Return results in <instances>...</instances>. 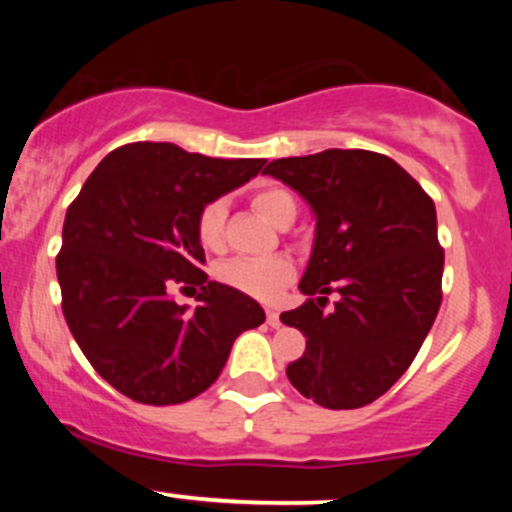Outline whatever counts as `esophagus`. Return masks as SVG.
I'll return each instance as SVG.
<instances>
[{
	"label": "esophagus",
	"mask_w": 512,
	"mask_h": 512,
	"mask_svg": "<svg viewBox=\"0 0 512 512\" xmlns=\"http://www.w3.org/2000/svg\"><path fill=\"white\" fill-rule=\"evenodd\" d=\"M267 325H269V327H279V325H281L279 313H276V310H272V308L267 310Z\"/></svg>",
	"instance_id": "obj_1"
}]
</instances>
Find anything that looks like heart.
Segmentation results:
<instances>
[{"mask_svg":"<svg viewBox=\"0 0 512 512\" xmlns=\"http://www.w3.org/2000/svg\"><path fill=\"white\" fill-rule=\"evenodd\" d=\"M252 207H255L267 221L284 226L286 221H293L296 216V197L286 190L284 185H269L257 187L252 192ZM195 236L197 243L209 252H221L226 245V207L221 199H211L197 211L195 219ZM293 276V264L289 257H260V260H250V257H236L216 267V279L221 284L231 286L240 293H248L252 298L269 301L276 293L284 289Z\"/></svg>","mask_w":512,"mask_h":512,"instance_id":"heart-1","label":"heart"}]
</instances>
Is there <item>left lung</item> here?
<instances>
[{"label":"left lung","mask_w":512,"mask_h":512,"mask_svg":"<svg viewBox=\"0 0 512 512\" xmlns=\"http://www.w3.org/2000/svg\"><path fill=\"white\" fill-rule=\"evenodd\" d=\"M264 173L301 192L317 216L301 279L308 301L281 313L305 334L286 375L320 407H366L411 366L443 301L433 199L397 161L366 149L279 158ZM332 292L340 301L327 309Z\"/></svg>","instance_id":"8db88e82"}]
</instances>
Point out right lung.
<instances>
[{"instance_id": "1", "label": "right lung", "mask_w": 512, "mask_h": 512, "mask_svg": "<svg viewBox=\"0 0 512 512\" xmlns=\"http://www.w3.org/2000/svg\"><path fill=\"white\" fill-rule=\"evenodd\" d=\"M264 158H209L168 142L110 151L69 204L57 252L62 313L96 373L142 404L202 395L260 303L202 272L197 211L248 182ZM197 292L192 314L174 303Z\"/></svg>"}]
</instances>
